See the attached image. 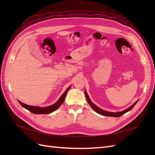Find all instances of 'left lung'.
<instances>
[{
  "instance_id": "8db88e82",
  "label": "left lung",
  "mask_w": 155,
  "mask_h": 155,
  "mask_svg": "<svg viewBox=\"0 0 155 155\" xmlns=\"http://www.w3.org/2000/svg\"><path fill=\"white\" fill-rule=\"evenodd\" d=\"M85 94L86 98H87V101H88V104L91 105V107L92 108V109L94 110L97 112V113L100 114H101V115H103V116H111V117H119V116H121V115H123V114H124L125 113H126V112H127L130 111V110L131 109H132L134 107V105H136V104H137V103L138 102V101H137L132 106L130 107L129 108H128V109H127V110H124V111H122V112H107V111L102 110V109H100L99 107H97L96 105H95L91 101L90 98H89V97H88V94H87V93L86 91L85 92Z\"/></svg>"
}]
</instances>
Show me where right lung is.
Here are the masks:
<instances>
[{"label": "right lung", "mask_w": 155, "mask_h": 155, "mask_svg": "<svg viewBox=\"0 0 155 155\" xmlns=\"http://www.w3.org/2000/svg\"><path fill=\"white\" fill-rule=\"evenodd\" d=\"M70 88V87H69L65 92L63 93V94L61 96V97L59 99V100L54 104V105L47 107H34V106H30V105H26L25 104H23V103L21 102L20 101H18V103L24 107L26 109L28 110L29 111H30L31 112L35 114H50L51 112H54V110H57L58 108L61 105V104L63 103L64 99H65V97H66V95L67 94L68 91L69 90Z\"/></svg>", "instance_id": "obj_1"}]
</instances>
